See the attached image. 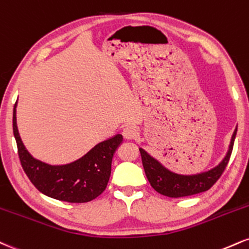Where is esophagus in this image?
Segmentation results:
<instances>
[{
  "label": "esophagus",
  "mask_w": 249,
  "mask_h": 249,
  "mask_svg": "<svg viewBox=\"0 0 249 249\" xmlns=\"http://www.w3.org/2000/svg\"><path fill=\"white\" fill-rule=\"evenodd\" d=\"M123 136H124L125 139H136L139 136V132H138V128L133 125H128L123 130Z\"/></svg>",
  "instance_id": "obj_1"
}]
</instances>
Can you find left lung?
Segmentation results:
<instances>
[{
	"label": "left lung",
	"instance_id": "1",
	"mask_svg": "<svg viewBox=\"0 0 249 249\" xmlns=\"http://www.w3.org/2000/svg\"><path fill=\"white\" fill-rule=\"evenodd\" d=\"M235 134L236 128L233 132L229 151L223 161L214 168L208 170V172L196 174V175H179V174L170 172L153 157H151L147 152L143 151L142 148H139L143 169H145V174L152 188L159 194L172 197V198L191 196V195L204 193L209 190L218 181L229 163L233 145H234Z\"/></svg>",
	"mask_w": 249,
	"mask_h": 249
}]
</instances>
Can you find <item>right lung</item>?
I'll use <instances>...</instances> for the list:
<instances>
[{"label": "right lung", "mask_w": 249, "mask_h": 249, "mask_svg": "<svg viewBox=\"0 0 249 249\" xmlns=\"http://www.w3.org/2000/svg\"><path fill=\"white\" fill-rule=\"evenodd\" d=\"M16 104L13 115L14 136L20 164L32 184L46 196L62 202L86 203L100 196L109 182L112 158L123 142L122 134L97 143L74 162L52 166L35 159L24 147L16 124Z\"/></svg>", "instance_id": "add662e5"}]
</instances>
